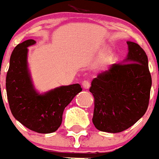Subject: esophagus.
Here are the masks:
<instances>
[{
    "label": "esophagus",
    "mask_w": 159,
    "mask_h": 159,
    "mask_svg": "<svg viewBox=\"0 0 159 159\" xmlns=\"http://www.w3.org/2000/svg\"><path fill=\"white\" fill-rule=\"evenodd\" d=\"M82 85H83V87L85 89H88L90 87V85H91V82L89 81V80H84V81L82 82Z\"/></svg>",
    "instance_id": "obj_1"
}]
</instances>
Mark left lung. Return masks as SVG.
<instances>
[{
	"label": "left lung",
	"instance_id": "8db88e82",
	"mask_svg": "<svg viewBox=\"0 0 159 159\" xmlns=\"http://www.w3.org/2000/svg\"><path fill=\"white\" fill-rule=\"evenodd\" d=\"M128 55L123 63L113 64L95 78L90 92L94 97L92 122L97 129L120 133L132 127L146 112L152 76L144 49L128 42Z\"/></svg>",
	"mask_w": 159,
	"mask_h": 159
}]
</instances>
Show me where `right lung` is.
I'll return each mask as SVG.
<instances>
[{"label":"right lung","mask_w":159,"mask_h":159,"mask_svg":"<svg viewBox=\"0 0 159 159\" xmlns=\"http://www.w3.org/2000/svg\"><path fill=\"white\" fill-rule=\"evenodd\" d=\"M35 43L29 39L13 49L6 78L7 95L16 120L32 131L49 134L59 128L64 109L82 88L80 85L74 84L38 94L33 88L27 68V47Z\"/></svg>","instance_id":"1"}]
</instances>
